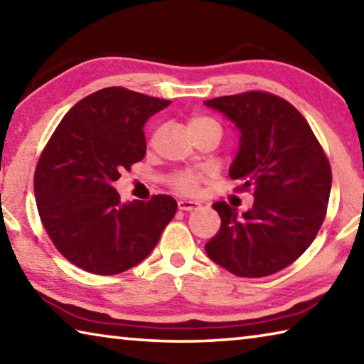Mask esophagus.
<instances>
[{"instance_id":"1","label":"esophagus","mask_w":364,"mask_h":364,"mask_svg":"<svg viewBox=\"0 0 364 364\" xmlns=\"http://www.w3.org/2000/svg\"><path fill=\"white\" fill-rule=\"evenodd\" d=\"M197 202H194V200H188V199H181V200H178V208H180V210H183V212H191V210H194V208H197Z\"/></svg>"}]
</instances>
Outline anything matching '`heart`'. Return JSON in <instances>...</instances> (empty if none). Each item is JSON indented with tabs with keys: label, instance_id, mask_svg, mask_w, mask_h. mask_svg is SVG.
<instances>
[{
	"label": "heart",
	"instance_id": "obj_1",
	"mask_svg": "<svg viewBox=\"0 0 364 364\" xmlns=\"http://www.w3.org/2000/svg\"><path fill=\"white\" fill-rule=\"evenodd\" d=\"M208 128H220L218 123L208 115L197 114L191 117L188 122L189 133L208 130ZM168 181H170V186L176 189L178 193L196 194L197 191H199V186L202 183V175L194 173V171H176V173L170 176Z\"/></svg>",
	"mask_w": 364,
	"mask_h": 364
}]
</instances>
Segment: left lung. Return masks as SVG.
<instances>
[{
    "instance_id": "left-lung-1",
    "label": "left lung",
    "mask_w": 364,
    "mask_h": 364,
    "mask_svg": "<svg viewBox=\"0 0 364 364\" xmlns=\"http://www.w3.org/2000/svg\"><path fill=\"white\" fill-rule=\"evenodd\" d=\"M241 132V147L230 168L252 193L242 215L225 200L212 205L221 218L205 244L215 263L241 276L263 278L292 264L315 241L329 204L332 171L305 117L291 102L267 91L204 101Z\"/></svg>"
}]
</instances>
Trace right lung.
I'll list each match as a JSON object with an SVG mask.
<instances>
[{
    "mask_svg": "<svg viewBox=\"0 0 364 364\" xmlns=\"http://www.w3.org/2000/svg\"><path fill=\"white\" fill-rule=\"evenodd\" d=\"M171 101L109 86L64 115L33 176L36 207L49 239L67 260L110 276L143 262L176 213L171 196L122 204L114 183L143 160L146 120Z\"/></svg>",
    "mask_w": 364,
    "mask_h": 364,
    "instance_id": "obj_1",
    "label": "right lung"
}]
</instances>
